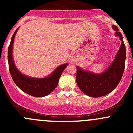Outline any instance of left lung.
Instances as JSON below:
<instances>
[{
  "instance_id": "left-lung-1",
  "label": "left lung",
  "mask_w": 133,
  "mask_h": 133,
  "mask_svg": "<svg viewBox=\"0 0 133 133\" xmlns=\"http://www.w3.org/2000/svg\"><path fill=\"white\" fill-rule=\"evenodd\" d=\"M112 29L116 31L115 35L120 37L122 44L115 60L108 69L102 73L95 74L76 67V84L82 91L91 97H100L112 92L120 83L124 74L126 58L125 45L118 28L112 25Z\"/></svg>"
}]
</instances>
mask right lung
Returning a JSON list of instances; mask_svg holds the SVG:
<instances>
[{
	"instance_id": "obj_1",
	"label": "right lung",
	"mask_w": 133,
	"mask_h": 133,
	"mask_svg": "<svg viewBox=\"0 0 133 133\" xmlns=\"http://www.w3.org/2000/svg\"><path fill=\"white\" fill-rule=\"evenodd\" d=\"M17 30L18 29H17L12 36L8 51V59L11 76L16 85L25 93L36 97L46 96L57 88L59 78L68 64L60 65L51 75L43 78L29 77L21 73L15 65L12 55L13 42Z\"/></svg>"
}]
</instances>
